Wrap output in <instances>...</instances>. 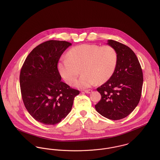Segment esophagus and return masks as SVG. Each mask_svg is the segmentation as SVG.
Segmentation results:
<instances>
[{
  "mask_svg": "<svg viewBox=\"0 0 160 160\" xmlns=\"http://www.w3.org/2000/svg\"><path fill=\"white\" fill-rule=\"evenodd\" d=\"M84 91L85 93H90L91 92H92V91L91 89H88V90H85V91Z\"/></svg>",
  "mask_w": 160,
  "mask_h": 160,
  "instance_id": "34e87169",
  "label": "esophagus"
}]
</instances>
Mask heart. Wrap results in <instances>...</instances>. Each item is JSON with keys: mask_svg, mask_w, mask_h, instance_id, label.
<instances>
[{"mask_svg": "<svg viewBox=\"0 0 160 160\" xmlns=\"http://www.w3.org/2000/svg\"><path fill=\"white\" fill-rule=\"evenodd\" d=\"M118 63V53L113 47L81 44L71 48L68 56L62 57L57 63L61 77L69 85L76 81L80 69L83 71L76 87L86 89L103 83L113 76Z\"/></svg>", "mask_w": 160, "mask_h": 160, "instance_id": "obj_1", "label": "heart"}]
</instances>
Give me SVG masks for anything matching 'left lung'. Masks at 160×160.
<instances>
[{
    "instance_id": "8db88e82",
    "label": "left lung",
    "mask_w": 160,
    "mask_h": 160,
    "mask_svg": "<svg viewBox=\"0 0 160 160\" xmlns=\"http://www.w3.org/2000/svg\"><path fill=\"white\" fill-rule=\"evenodd\" d=\"M118 53V63L113 76L97 89L102 96L95 105L97 112L112 120L128 116L137 107L142 93L143 72L134 52L128 46L108 40Z\"/></svg>"
}]
</instances>
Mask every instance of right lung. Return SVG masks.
<instances>
[{
    "label": "right lung",
    "mask_w": 160,
    "mask_h": 160,
    "mask_svg": "<svg viewBox=\"0 0 160 160\" xmlns=\"http://www.w3.org/2000/svg\"><path fill=\"white\" fill-rule=\"evenodd\" d=\"M71 46L50 40L35 47L26 57L20 75L24 105L32 118L46 125L60 122L71 112L78 90L61 81L58 62Z\"/></svg>",
    "instance_id": "right-lung-1"
}]
</instances>
